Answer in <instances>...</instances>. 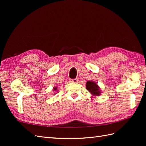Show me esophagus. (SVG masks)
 <instances>
[{
	"mask_svg": "<svg viewBox=\"0 0 146 146\" xmlns=\"http://www.w3.org/2000/svg\"><path fill=\"white\" fill-rule=\"evenodd\" d=\"M78 81V78H74V79H71V80H70V82H72L73 83H77Z\"/></svg>",
	"mask_w": 146,
	"mask_h": 146,
	"instance_id": "34e87169",
	"label": "esophagus"
}]
</instances>
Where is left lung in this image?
<instances>
[{"mask_svg":"<svg viewBox=\"0 0 146 146\" xmlns=\"http://www.w3.org/2000/svg\"><path fill=\"white\" fill-rule=\"evenodd\" d=\"M86 90L92 95L99 96L100 94L99 87L97 85V83L94 82L88 81L86 84Z\"/></svg>","mask_w":146,"mask_h":146,"instance_id":"8db88e82","label":"left lung"}]
</instances>
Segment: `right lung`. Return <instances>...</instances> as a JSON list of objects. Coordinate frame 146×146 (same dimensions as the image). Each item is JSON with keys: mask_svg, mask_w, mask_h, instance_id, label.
I'll return each instance as SVG.
<instances>
[{"mask_svg": "<svg viewBox=\"0 0 146 146\" xmlns=\"http://www.w3.org/2000/svg\"><path fill=\"white\" fill-rule=\"evenodd\" d=\"M56 90V88H54V90Z\"/></svg>", "mask_w": 146, "mask_h": 146, "instance_id": "obj_1", "label": "right lung"}]
</instances>
